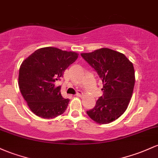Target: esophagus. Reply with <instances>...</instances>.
Wrapping results in <instances>:
<instances>
[{"mask_svg":"<svg viewBox=\"0 0 158 158\" xmlns=\"http://www.w3.org/2000/svg\"><path fill=\"white\" fill-rule=\"evenodd\" d=\"M82 95V92L81 91H77V92L76 94V97H81Z\"/></svg>","mask_w":158,"mask_h":158,"instance_id":"esophagus-1","label":"esophagus"}]
</instances>
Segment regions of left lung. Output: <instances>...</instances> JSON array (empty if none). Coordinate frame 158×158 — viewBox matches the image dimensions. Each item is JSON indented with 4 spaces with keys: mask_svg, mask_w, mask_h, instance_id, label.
Masks as SVG:
<instances>
[{
    "mask_svg": "<svg viewBox=\"0 0 158 158\" xmlns=\"http://www.w3.org/2000/svg\"><path fill=\"white\" fill-rule=\"evenodd\" d=\"M81 56L98 73L103 82V96L88 115L99 124H109L127 110L135 84L133 64L124 54L103 48Z\"/></svg>",
    "mask_w": 158,
    "mask_h": 158,
    "instance_id": "obj_1",
    "label": "left lung"
}]
</instances>
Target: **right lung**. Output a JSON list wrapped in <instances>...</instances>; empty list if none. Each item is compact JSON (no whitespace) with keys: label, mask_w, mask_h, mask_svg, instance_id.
<instances>
[{"label":"right lung","mask_w":158,"mask_h":158,"mask_svg":"<svg viewBox=\"0 0 158 158\" xmlns=\"http://www.w3.org/2000/svg\"><path fill=\"white\" fill-rule=\"evenodd\" d=\"M79 54L54 47L36 50L22 62L19 74L21 93L30 110L43 118H53L65 112L69 99L62 97L60 80Z\"/></svg>","instance_id":"1"}]
</instances>
